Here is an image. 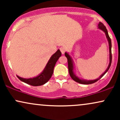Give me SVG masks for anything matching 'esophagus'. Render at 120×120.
I'll use <instances>...</instances> for the list:
<instances>
[{
    "mask_svg": "<svg viewBox=\"0 0 120 120\" xmlns=\"http://www.w3.org/2000/svg\"><path fill=\"white\" fill-rule=\"evenodd\" d=\"M60 51L61 52L62 54H64V53H65V49L64 47H60Z\"/></svg>",
    "mask_w": 120,
    "mask_h": 120,
    "instance_id": "obj_1",
    "label": "esophagus"
}]
</instances>
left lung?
<instances>
[{
	"mask_svg": "<svg viewBox=\"0 0 120 120\" xmlns=\"http://www.w3.org/2000/svg\"><path fill=\"white\" fill-rule=\"evenodd\" d=\"M98 27L99 29H100L102 30L103 31H104L105 32V35H106V37H107V39L108 41V43H109V65L107 68V70L105 71V72L104 73H103L99 77V78L98 79H95V80H91V81H86V80H83V79H79V78L77 77V76H75V74H74L73 72V61L72 59H71V57L70 56L67 52L65 53V56L67 57V60H68V69H69V73L70 75H71V78H72L73 79L75 82H78L79 83H81V84H84V85H89V84H91V83H94L95 82H96V81H98V80L101 78L103 75L105 74L107 72V71H108L110 67H111V63H112V52H111V47H112V43H111V38H110L109 36L108 33V31H107V29H106V27L104 25V24L101 22H99V24L98 25Z\"/></svg>",
	"mask_w": 120,
	"mask_h": 120,
	"instance_id": "8db88e82",
	"label": "left lung"
}]
</instances>
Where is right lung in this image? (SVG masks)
Returning <instances> with one entry per match:
<instances>
[{
	"label": "right lung",
	"mask_w": 120,
	"mask_h": 120,
	"mask_svg": "<svg viewBox=\"0 0 120 120\" xmlns=\"http://www.w3.org/2000/svg\"><path fill=\"white\" fill-rule=\"evenodd\" d=\"M61 56V52L58 49L54 54L51 57L49 61H48L46 67H45L44 71H42L41 74L33 78H23L20 77L19 76H17L18 78L25 83L29 84L34 86H41L44 85L47 82L51 77L52 74L53 72V69L56 63L57 62L59 57Z\"/></svg>",
	"instance_id": "right-lung-1"
}]
</instances>
